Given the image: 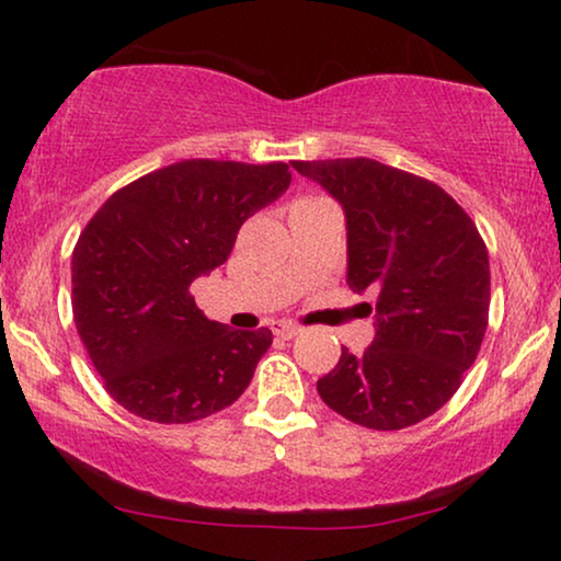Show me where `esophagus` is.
<instances>
[{
	"label": "esophagus",
	"instance_id": "34e87169",
	"mask_svg": "<svg viewBox=\"0 0 561 561\" xmlns=\"http://www.w3.org/2000/svg\"><path fill=\"white\" fill-rule=\"evenodd\" d=\"M273 334L280 336V340H294V336L301 332V327L294 324V321H273Z\"/></svg>",
	"mask_w": 561,
	"mask_h": 561
}]
</instances>
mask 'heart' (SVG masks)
I'll return each mask as SVG.
<instances>
[{"label": "heart", "mask_w": 561, "mask_h": 561, "mask_svg": "<svg viewBox=\"0 0 561 561\" xmlns=\"http://www.w3.org/2000/svg\"><path fill=\"white\" fill-rule=\"evenodd\" d=\"M321 196H304V198H298V202L294 204V206H298V204H309V202H319Z\"/></svg>", "instance_id": "obj_1"}]
</instances>
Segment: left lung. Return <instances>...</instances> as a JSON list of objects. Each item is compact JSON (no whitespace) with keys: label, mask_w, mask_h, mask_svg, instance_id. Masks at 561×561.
I'll list each match as a JSON object with an SVG mask.
<instances>
[{"label":"left lung","mask_w":561,"mask_h":561,"mask_svg":"<svg viewBox=\"0 0 561 561\" xmlns=\"http://www.w3.org/2000/svg\"><path fill=\"white\" fill-rule=\"evenodd\" d=\"M342 204L347 283L373 290L375 340L342 347L317 390L329 409L375 432L432 416L478 357L490 311L488 248L474 221L434 181L373 158L294 160Z\"/></svg>","instance_id":"1"}]
</instances>
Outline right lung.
Instances as JSON below:
<instances>
[{"label": "right lung", "instance_id": "right-lung-1", "mask_svg": "<svg viewBox=\"0 0 561 561\" xmlns=\"http://www.w3.org/2000/svg\"><path fill=\"white\" fill-rule=\"evenodd\" d=\"M286 163L191 158L106 198L71 260V306L106 393L135 416L191 424L250 386L271 329L204 317L191 283L225 263L252 214L288 188Z\"/></svg>", "mask_w": 561, "mask_h": 561}]
</instances>
